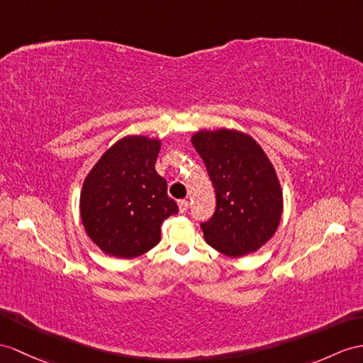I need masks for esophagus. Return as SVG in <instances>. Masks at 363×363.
<instances>
[{
	"mask_svg": "<svg viewBox=\"0 0 363 363\" xmlns=\"http://www.w3.org/2000/svg\"><path fill=\"white\" fill-rule=\"evenodd\" d=\"M188 208H189L188 200H180V201H179V211L182 212V214H184V212L188 211Z\"/></svg>",
	"mask_w": 363,
	"mask_h": 363,
	"instance_id": "esophagus-1",
	"label": "esophagus"
}]
</instances>
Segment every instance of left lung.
I'll return each mask as SVG.
<instances>
[{
	"mask_svg": "<svg viewBox=\"0 0 363 363\" xmlns=\"http://www.w3.org/2000/svg\"><path fill=\"white\" fill-rule=\"evenodd\" d=\"M192 146L214 184L217 206L201 223L209 246L229 257L255 252L277 231L284 194L260 145L234 129L200 130Z\"/></svg>",
	"mask_w": 363,
	"mask_h": 363,
	"instance_id": "left-lung-1",
	"label": "left lung"
}]
</instances>
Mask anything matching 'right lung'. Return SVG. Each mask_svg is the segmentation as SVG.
Listing matches in <instances>:
<instances>
[{
    "instance_id": "obj_1",
    "label": "right lung",
    "mask_w": 363,
    "mask_h": 363,
    "mask_svg": "<svg viewBox=\"0 0 363 363\" xmlns=\"http://www.w3.org/2000/svg\"><path fill=\"white\" fill-rule=\"evenodd\" d=\"M162 141L128 135L106 151L87 174L79 214L91 240L118 259H132L160 242L162 223L179 212L167 183L155 171Z\"/></svg>"
}]
</instances>
